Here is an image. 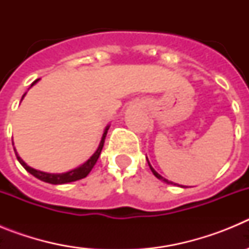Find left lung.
I'll return each mask as SVG.
<instances>
[{
    "label": "left lung",
    "instance_id": "8db88e82",
    "mask_svg": "<svg viewBox=\"0 0 249 249\" xmlns=\"http://www.w3.org/2000/svg\"><path fill=\"white\" fill-rule=\"evenodd\" d=\"M148 164H149V162H148ZM149 168H151V171H152V173H153V175L156 176V177L158 178V179H160V181H163V182H166V183H168V184H176V186H179V184H177V183H173V182H171V181H168V179H166V178L164 177H162V176L160 175V173H157L155 171V169H153V167L151 166V164H149ZM182 187V186H181Z\"/></svg>",
    "mask_w": 249,
    "mask_h": 249
}]
</instances>
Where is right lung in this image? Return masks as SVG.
I'll return each mask as SVG.
<instances>
[{
	"instance_id": "1",
	"label": "right lung",
	"mask_w": 249,
	"mask_h": 249,
	"mask_svg": "<svg viewBox=\"0 0 249 249\" xmlns=\"http://www.w3.org/2000/svg\"><path fill=\"white\" fill-rule=\"evenodd\" d=\"M37 81L38 80L35 81V82L31 85V87H32V86H34ZM25 94L22 96V98L25 97ZM108 128H109V126L106 127L105 132H103V135H102V140H101V142H100V146H98L97 151L94 152L93 155L89 157V160H86L85 163L81 164L80 167H77V168L72 169V171H68V172L47 173V172H42V171H38V169L32 168V167L27 166V163H25V160H22V158L17 155L16 149H15V152H16V157H17V160H18L19 163L23 166V168H25L27 172H30L31 175L35 176V177L38 178V179H41V181H43V182H47V183H51V184H65V183H70V182L78 181V179H82V178L87 177V176H89V173L91 172V169L93 168V166L96 164V162H97L98 157H100V155H101V151H102V148H103V144H105L106 135H107V131H108ZM12 144H13V142H12Z\"/></svg>"
}]
</instances>
